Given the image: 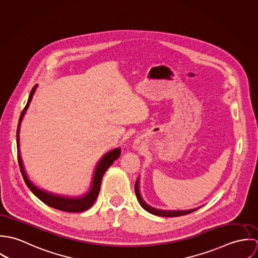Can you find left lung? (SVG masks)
Masks as SVG:
<instances>
[{"label": "left lung", "mask_w": 258, "mask_h": 258, "mask_svg": "<svg viewBox=\"0 0 258 258\" xmlns=\"http://www.w3.org/2000/svg\"><path fill=\"white\" fill-rule=\"evenodd\" d=\"M135 194H136L137 200H138L139 204L142 206V208L145 209L148 213H150V214H152V215H155V216L168 217V218H172V217H181V216H184V215L190 214V213L195 212L196 210H198V209H194V210H188V211H163V210H158V209H155V208H152V207L148 206V204H146V203L144 202V200L142 199V197H141V195H140V191H139V178L137 179L136 184H135Z\"/></svg>", "instance_id": "1"}]
</instances>
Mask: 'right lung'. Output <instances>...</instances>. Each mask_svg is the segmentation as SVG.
Listing matches in <instances>:
<instances>
[{
    "mask_svg": "<svg viewBox=\"0 0 258 258\" xmlns=\"http://www.w3.org/2000/svg\"><path fill=\"white\" fill-rule=\"evenodd\" d=\"M37 84H36L29 96L28 99V103L25 106L24 110L22 111L20 119H19V124H18V129H17V147H18V160H19V165H20V169L23 175V178L26 182L27 185L29 186V188L33 191V194L37 197L42 203H44L45 205L62 211V212H69V213H80L83 211L88 210L95 202L99 190H100V184H101V181L103 178L104 173L106 172V170L110 167L111 165L114 163L115 160H117L120 156V152L121 149L120 148H116L112 151H109L108 153H106L98 162L94 174H93V179H92V184L90 189L83 196L80 197H76V198H72V197H63V196H59V195H55L49 191H46L44 189L38 188L35 184H33L27 177V174L24 170L23 167V162H22V158L20 156V151H19V133H20V127H21V122L22 119L26 113V111L28 110L29 106H30V102L32 101L33 95L36 91Z\"/></svg>",
    "mask_w": 258,
    "mask_h": 258,
    "instance_id": "obj_1",
    "label": "right lung"
}]
</instances>
